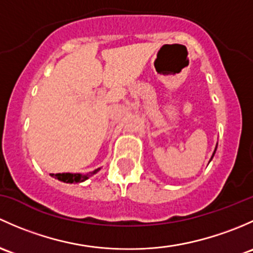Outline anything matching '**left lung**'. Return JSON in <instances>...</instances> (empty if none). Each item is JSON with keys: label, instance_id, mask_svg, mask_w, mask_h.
<instances>
[{"label": "left lung", "instance_id": "obj_1", "mask_svg": "<svg viewBox=\"0 0 253 253\" xmlns=\"http://www.w3.org/2000/svg\"><path fill=\"white\" fill-rule=\"evenodd\" d=\"M215 150H217V147L214 148V152H213V155H212V157H211V160H212V158H213V156H214V153H215Z\"/></svg>", "mask_w": 253, "mask_h": 253}]
</instances>
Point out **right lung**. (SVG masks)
Listing matches in <instances>:
<instances>
[{"mask_svg": "<svg viewBox=\"0 0 253 253\" xmlns=\"http://www.w3.org/2000/svg\"><path fill=\"white\" fill-rule=\"evenodd\" d=\"M100 170V168L95 169L93 171L87 174H80V173H57V174H49L52 178L58 179L59 181H63V183H68V184H73V183H83V181L87 180L91 175L96 174L97 171Z\"/></svg>", "mask_w": 253, "mask_h": 253, "instance_id": "add662e5", "label": "right lung"}]
</instances>
